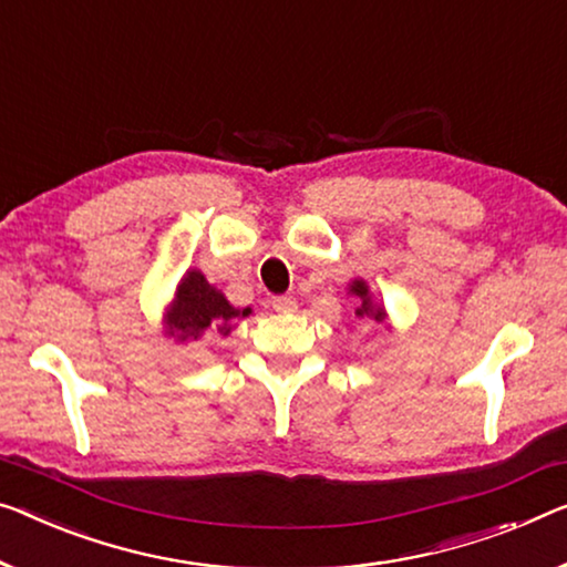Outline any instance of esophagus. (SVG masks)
<instances>
[{
	"instance_id": "obj_1",
	"label": "esophagus",
	"mask_w": 567,
	"mask_h": 567,
	"mask_svg": "<svg viewBox=\"0 0 567 567\" xmlns=\"http://www.w3.org/2000/svg\"><path fill=\"white\" fill-rule=\"evenodd\" d=\"M272 308L277 312H295L298 310V300H295L292 295H280V298L272 300Z\"/></svg>"
}]
</instances>
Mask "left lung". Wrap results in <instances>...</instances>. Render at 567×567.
<instances>
[{
    "instance_id": "obj_1",
    "label": "left lung",
    "mask_w": 567,
    "mask_h": 567,
    "mask_svg": "<svg viewBox=\"0 0 567 567\" xmlns=\"http://www.w3.org/2000/svg\"><path fill=\"white\" fill-rule=\"evenodd\" d=\"M351 292L357 295V298L361 300V308L357 310V316H359V318H364V316H367V318H374L377 323H382V320H384V310H382V308H374V306H371L367 285L361 282V280H357V282L351 285Z\"/></svg>"
}]
</instances>
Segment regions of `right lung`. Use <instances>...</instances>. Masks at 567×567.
Here are the masks:
<instances>
[{"mask_svg":"<svg viewBox=\"0 0 567 567\" xmlns=\"http://www.w3.org/2000/svg\"><path fill=\"white\" fill-rule=\"evenodd\" d=\"M249 308L236 310L229 300L208 285L200 272H188V277L177 287L175 306L171 310V333L185 341V338H198L206 328H214L216 333L229 336L234 318H247Z\"/></svg>","mask_w":567,"mask_h":567,"instance_id":"obj_1","label":"right lung"}]
</instances>
